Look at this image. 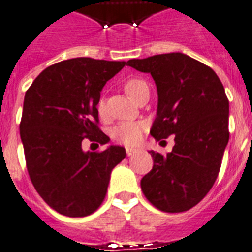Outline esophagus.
Listing matches in <instances>:
<instances>
[{"mask_svg": "<svg viewBox=\"0 0 252 252\" xmlns=\"http://www.w3.org/2000/svg\"><path fill=\"white\" fill-rule=\"evenodd\" d=\"M137 149H133V147H126V155H128V157H130V155H133L134 154V153H137Z\"/></svg>", "mask_w": 252, "mask_h": 252, "instance_id": "obj_1", "label": "esophagus"}]
</instances>
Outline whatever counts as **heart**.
Returning a JSON list of instances; mask_svg holds the SVG:
<instances>
[{
  "label": "heart",
  "mask_w": 252,
  "mask_h": 252,
  "mask_svg": "<svg viewBox=\"0 0 252 252\" xmlns=\"http://www.w3.org/2000/svg\"><path fill=\"white\" fill-rule=\"evenodd\" d=\"M124 89L126 94L132 98L133 101H137V98L140 97L141 93L147 91V84L141 79H130L124 84ZM97 111L101 118H106L107 115V107L103 98H99L97 102ZM146 124L144 122H123L112 129V137L114 140L118 141L119 144L126 145V146H134L142 138Z\"/></svg>",
  "instance_id": "heart-1"
}]
</instances>
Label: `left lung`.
<instances>
[{
  "instance_id": "obj_1",
  "label": "left lung",
  "mask_w": 252,
  "mask_h": 252,
  "mask_svg": "<svg viewBox=\"0 0 252 252\" xmlns=\"http://www.w3.org/2000/svg\"><path fill=\"white\" fill-rule=\"evenodd\" d=\"M126 64L150 73L158 91V110L150 134L157 141L175 134L167 155L151 150L154 165L141 180L153 206L184 212L214 186L229 141V101L212 68L183 53L130 59Z\"/></svg>"
}]
</instances>
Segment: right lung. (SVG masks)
<instances>
[{"mask_svg": "<svg viewBox=\"0 0 252 252\" xmlns=\"http://www.w3.org/2000/svg\"><path fill=\"white\" fill-rule=\"evenodd\" d=\"M126 62L73 58L55 63L26 92L20 120L30 179L40 197L59 214L83 218L103 202L110 175L126 158V149L84 151L89 138H110L98 126L97 102L102 88Z\"/></svg>", "mask_w": 252, "mask_h": 252, "instance_id": "add662e5", "label": "right lung"}]
</instances>
